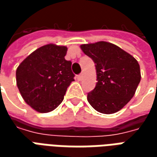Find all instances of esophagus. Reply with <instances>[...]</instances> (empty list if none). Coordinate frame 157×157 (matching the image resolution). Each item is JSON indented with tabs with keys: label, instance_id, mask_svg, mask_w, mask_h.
<instances>
[{
	"label": "esophagus",
	"instance_id": "obj_1",
	"mask_svg": "<svg viewBox=\"0 0 157 157\" xmlns=\"http://www.w3.org/2000/svg\"><path fill=\"white\" fill-rule=\"evenodd\" d=\"M82 79H83V74L81 73L80 75H77V80H78V81H82Z\"/></svg>",
	"mask_w": 157,
	"mask_h": 157
}]
</instances>
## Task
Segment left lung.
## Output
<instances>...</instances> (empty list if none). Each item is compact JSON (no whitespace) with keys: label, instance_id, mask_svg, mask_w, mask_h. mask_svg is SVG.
<instances>
[{"label":"left lung","instance_id":"left-lung-1","mask_svg":"<svg viewBox=\"0 0 157 157\" xmlns=\"http://www.w3.org/2000/svg\"><path fill=\"white\" fill-rule=\"evenodd\" d=\"M84 54L92 59L97 71L95 88L87 101L98 112H118L134 97L140 82L138 61L121 48L108 42L81 45Z\"/></svg>","mask_w":157,"mask_h":157}]
</instances>
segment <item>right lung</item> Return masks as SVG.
<instances>
[{"label":"right lung","instance_id":"add662e5","mask_svg":"<svg viewBox=\"0 0 157 157\" xmlns=\"http://www.w3.org/2000/svg\"><path fill=\"white\" fill-rule=\"evenodd\" d=\"M67 47L46 44L37 48L19 65L17 86L27 104L39 113L53 111L63 101L74 80Z\"/></svg>","mask_w":157,"mask_h":157}]
</instances>
